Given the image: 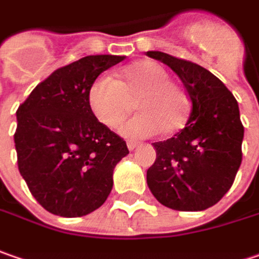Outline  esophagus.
I'll list each match as a JSON object with an SVG mask.
<instances>
[{"label":"esophagus","mask_w":259,"mask_h":259,"mask_svg":"<svg viewBox=\"0 0 259 259\" xmlns=\"http://www.w3.org/2000/svg\"><path fill=\"white\" fill-rule=\"evenodd\" d=\"M139 143L138 142H135V141H127V148H129V151H133L136 146H138Z\"/></svg>","instance_id":"1"}]
</instances>
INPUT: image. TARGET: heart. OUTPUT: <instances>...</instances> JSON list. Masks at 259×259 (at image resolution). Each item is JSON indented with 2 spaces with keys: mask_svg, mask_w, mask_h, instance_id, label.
<instances>
[{
  "mask_svg": "<svg viewBox=\"0 0 259 259\" xmlns=\"http://www.w3.org/2000/svg\"><path fill=\"white\" fill-rule=\"evenodd\" d=\"M88 104L104 126L117 127L121 120L136 107L141 113L121 124L126 138H149L161 132L174 133L186 124L190 100L181 85L169 81L161 65L139 61L123 68L114 81L98 76L88 88Z\"/></svg>",
  "mask_w": 259,
  "mask_h": 259,
  "instance_id": "b5f03b06",
  "label": "heart"
}]
</instances>
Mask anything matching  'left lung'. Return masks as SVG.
Instances as JSON below:
<instances>
[{
    "label": "left lung",
    "instance_id": "left-lung-1",
    "mask_svg": "<svg viewBox=\"0 0 259 259\" xmlns=\"http://www.w3.org/2000/svg\"><path fill=\"white\" fill-rule=\"evenodd\" d=\"M146 55L180 76L191 101L186 127L171 139L152 143L156 159L146 172L148 187L166 207L206 210L229 191L241 166L243 126L238 101L206 68L163 52Z\"/></svg>",
    "mask_w": 259,
    "mask_h": 259
}]
</instances>
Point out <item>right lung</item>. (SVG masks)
Returning <instances> with one entry per match:
<instances>
[{
    "label": "right lung",
    "mask_w": 259,
    "mask_h": 259,
    "mask_svg": "<svg viewBox=\"0 0 259 259\" xmlns=\"http://www.w3.org/2000/svg\"><path fill=\"white\" fill-rule=\"evenodd\" d=\"M126 56L91 55L52 72L20 104L14 143L18 171L39 204L81 218L107 200L113 171L129 149L91 111L88 88Z\"/></svg>",
    "instance_id": "right-lung-1"
}]
</instances>
